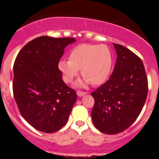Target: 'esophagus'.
Here are the masks:
<instances>
[{"label":"esophagus","mask_w":159,"mask_h":159,"mask_svg":"<svg viewBox=\"0 0 159 159\" xmlns=\"http://www.w3.org/2000/svg\"><path fill=\"white\" fill-rule=\"evenodd\" d=\"M77 96L81 97V96H84V95L87 94V93H84V92H81V91H77Z\"/></svg>","instance_id":"esophagus-1"}]
</instances>
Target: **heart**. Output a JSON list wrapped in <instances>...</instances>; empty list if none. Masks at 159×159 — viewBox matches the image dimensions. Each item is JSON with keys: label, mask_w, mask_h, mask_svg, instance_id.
Returning <instances> with one entry per match:
<instances>
[{"label": "heart", "mask_w": 159, "mask_h": 159, "mask_svg": "<svg viewBox=\"0 0 159 159\" xmlns=\"http://www.w3.org/2000/svg\"><path fill=\"white\" fill-rule=\"evenodd\" d=\"M112 57L105 45L81 44L71 50L68 60H60L58 68L65 82L70 83L81 70L84 79L76 83V86L84 88L89 84L95 86L103 84L110 75Z\"/></svg>", "instance_id": "heart-1"}]
</instances>
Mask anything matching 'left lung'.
Returning a JSON list of instances; mask_svg holds the SVG:
<instances>
[{
  "label": "left lung",
  "mask_w": 159,
  "mask_h": 159,
  "mask_svg": "<svg viewBox=\"0 0 159 159\" xmlns=\"http://www.w3.org/2000/svg\"><path fill=\"white\" fill-rule=\"evenodd\" d=\"M116 62L106 83L92 93L95 100L92 119L95 127L106 134L128 129L146 102L148 80L139 57L121 45L113 43Z\"/></svg>",
  "instance_id": "obj_1"
}]
</instances>
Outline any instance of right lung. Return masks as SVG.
Masks as SVG:
<instances>
[{"label":"right lung","mask_w":159,"mask_h":159,"mask_svg":"<svg viewBox=\"0 0 159 159\" xmlns=\"http://www.w3.org/2000/svg\"><path fill=\"white\" fill-rule=\"evenodd\" d=\"M74 38L41 36L18 53L13 65V91L21 116L43 133H54L66 125L76 93L65 84L58 63Z\"/></svg>","instance_id":"1"}]
</instances>
